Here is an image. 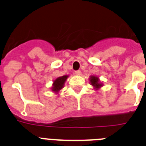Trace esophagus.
I'll return each instance as SVG.
<instances>
[{
    "instance_id": "1",
    "label": "esophagus",
    "mask_w": 146,
    "mask_h": 146,
    "mask_svg": "<svg viewBox=\"0 0 146 146\" xmlns=\"http://www.w3.org/2000/svg\"><path fill=\"white\" fill-rule=\"evenodd\" d=\"M75 74L76 75H81V71H80V70H77V71H76L75 72Z\"/></svg>"
}]
</instances>
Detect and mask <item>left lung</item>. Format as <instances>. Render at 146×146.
I'll list each match as a JSON object with an SVG mask.
<instances>
[{"label":"left lung","mask_w":146,"mask_h":146,"mask_svg":"<svg viewBox=\"0 0 146 146\" xmlns=\"http://www.w3.org/2000/svg\"><path fill=\"white\" fill-rule=\"evenodd\" d=\"M89 82H90L91 86L94 87V90H99V89H100L103 86V83L100 81V80H99V78L97 76H90Z\"/></svg>","instance_id":"1"}]
</instances>
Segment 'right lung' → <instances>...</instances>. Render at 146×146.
<instances>
[{"label":"right lung","mask_w":146,"mask_h":146,"mask_svg":"<svg viewBox=\"0 0 146 146\" xmlns=\"http://www.w3.org/2000/svg\"><path fill=\"white\" fill-rule=\"evenodd\" d=\"M68 77H69V75H64L61 76V77H57L56 79L54 80L52 87L50 88L51 91L55 93V94H59L62 88L64 87V84H65L66 81Z\"/></svg>","instance_id":"1"}]
</instances>
